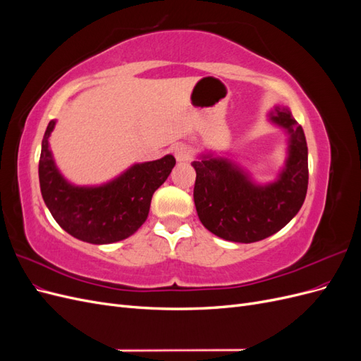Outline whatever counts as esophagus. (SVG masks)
<instances>
[{"label": "esophagus", "mask_w": 361, "mask_h": 361, "mask_svg": "<svg viewBox=\"0 0 361 361\" xmlns=\"http://www.w3.org/2000/svg\"><path fill=\"white\" fill-rule=\"evenodd\" d=\"M174 158H176L179 162H188L192 158V150L187 145H178L173 149Z\"/></svg>", "instance_id": "esophagus-1"}]
</instances>
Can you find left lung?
<instances>
[{
	"instance_id": "1",
	"label": "left lung",
	"mask_w": 361,
	"mask_h": 361,
	"mask_svg": "<svg viewBox=\"0 0 361 361\" xmlns=\"http://www.w3.org/2000/svg\"><path fill=\"white\" fill-rule=\"evenodd\" d=\"M272 122L290 134L289 158L280 179L256 187L244 173L220 158L192 161L194 203L202 224L226 241L256 243L279 232L298 214L307 194V143L301 125L285 106H277Z\"/></svg>"
}]
</instances>
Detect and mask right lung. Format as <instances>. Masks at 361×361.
Returning a JSON list of instances; mask_svg holds the SVG:
<instances>
[{"label": "right lung", "mask_w": 361, "mask_h": 361, "mask_svg": "<svg viewBox=\"0 0 361 361\" xmlns=\"http://www.w3.org/2000/svg\"><path fill=\"white\" fill-rule=\"evenodd\" d=\"M54 125L56 120H51L39 159L42 197L54 220L73 238L90 244H111L134 235L146 221L152 195L166 182L176 159L167 155L135 164L104 187H72L54 166L48 147Z\"/></svg>", "instance_id": "right-lung-1"}]
</instances>
